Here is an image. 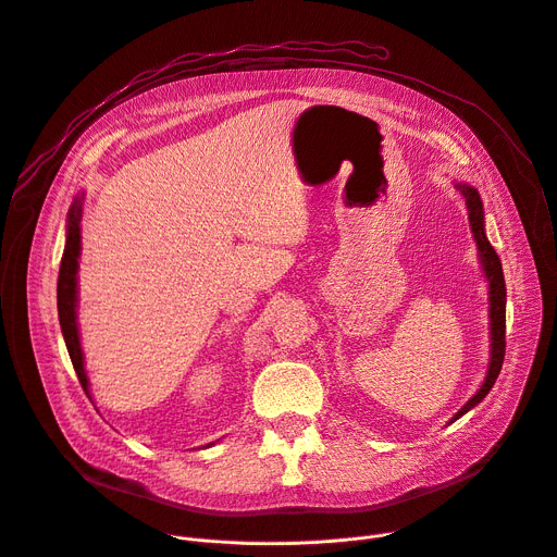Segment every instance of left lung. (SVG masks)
I'll return each mask as SVG.
<instances>
[{
	"mask_svg": "<svg viewBox=\"0 0 557 557\" xmlns=\"http://www.w3.org/2000/svg\"><path fill=\"white\" fill-rule=\"evenodd\" d=\"M468 207V221H470V230H473L478 249H480V261H482V270L488 278V319H491V361H488V370H486V379L480 386V391L470 397L463 408L450 419V423L455 419H459L461 414H466L470 408H475L495 386V379L502 370L504 363V350H506V285H504V272H502V261L499 256L495 253L493 245L486 238L484 232V207H482V198L478 194L475 187L470 185H455Z\"/></svg>",
	"mask_w": 557,
	"mask_h": 557,
	"instance_id": "1",
	"label": "left lung"
}]
</instances>
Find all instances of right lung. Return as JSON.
I'll list each match as a JSON object with an SVG mask.
<instances>
[{"instance_id": "right-lung-1", "label": "right lung", "mask_w": 557, "mask_h": 557, "mask_svg": "<svg viewBox=\"0 0 557 557\" xmlns=\"http://www.w3.org/2000/svg\"><path fill=\"white\" fill-rule=\"evenodd\" d=\"M79 221H82V198H75L69 219H66V245L60 263V276H58V317L62 325V334L66 341V350L71 357V363L75 368V374L82 383L84 393H89V376L84 370V357L79 346V332H77V259H79Z\"/></svg>"}]
</instances>
